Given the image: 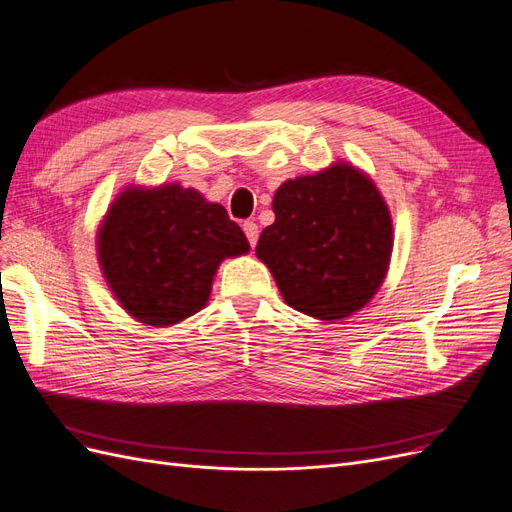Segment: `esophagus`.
Segmentation results:
<instances>
[{"instance_id": "obj_1", "label": "esophagus", "mask_w": 512, "mask_h": 512, "mask_svg": "<svg viewBox=\"0 0 512 512\" xmlns=\"http://www.w3.org/2000/svg\"><path fill=\"white\" fill-rule=\"evenodd\" d=\"M243 233H245V237H248V241H250V245L254 248L256 245V241H258V224L256 222H252V220H248V222H243Z\"/></svg>"}]
</instances>
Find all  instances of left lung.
<instances>
[{
	"label": "left lung",
	"mask_w": 512,
	"mask_h": 512,
	"mask_svg": "<svg viewBox=\"0 0 512 512\" xmlns=\"http://www.w3.org/2000/svg\"><path fill=\"white\" fill-rule=\"evenodd\" d=\"M256 256L294 311L342 321L370 302L393 254V218L370 174L349 161L285 180Z\"/></svg>",
	"instance_id": "left-lung-1"
}]
</instances>
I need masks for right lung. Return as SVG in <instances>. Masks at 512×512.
Masks as SVG:
<instances>
[{
    "instance_id": "1",
    "label": "right lung",
    "mask_w": 512,
    "mask_h": 512,
    "mask_svg": "<svg viewBox=\"0 0 512 512\" xmlns=\"http://www.w3.org/2000/svg\"><path fill=\"white\" fill-rule=\"evenodd\" d=\"M250 252L220 203L178 182L128 185L96 231V256L109 290L132 319L170 327L210 300L224 258Z\"/></svg>"
}]
</instances>
